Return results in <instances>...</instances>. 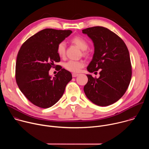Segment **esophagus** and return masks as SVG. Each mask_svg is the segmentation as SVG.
Returning <instances> with one entry per match:
<instances>
[{"label":"esophagus","instance_id":"34e87169","mask_svg":"<svg viewBox=\"0 0 149 149\" xmlns=\"http://www.w3.org/2000/svg\"><path fill=\"white\" fill-rule=\"evenodd\" d=\"M72 77H77V76H78V75H79V74L73 73V74H72Z\"/></svg>","mask_w":149,"mask_h":149}]
</instances>
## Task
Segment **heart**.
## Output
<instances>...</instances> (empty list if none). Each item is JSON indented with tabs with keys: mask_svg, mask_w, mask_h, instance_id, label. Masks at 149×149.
Segmentation results:
<instances>
[{
	"mask_svg": "<svg viewBox=\"0 0 149 149\" xmlns=\"http://www.w3.org/2000/svg\"><path fill=\"white\" fill-rule=\"evenodd\" d=\"M72 43L77 45L81 50L86 51L88 47L87 41L82 36H77L71 39ZM66 45L64 42H61L58 44L56 47V52L60 57H63L65 55ZM85 65V62L83 61H74L70 60L65 63V68L69 71L72 72H78Z\"/></svg>",
	"mask_w": 149,
	"mask_h": 149,
	"instance_id": "1",
	"label": "heart"
}]
</instances>
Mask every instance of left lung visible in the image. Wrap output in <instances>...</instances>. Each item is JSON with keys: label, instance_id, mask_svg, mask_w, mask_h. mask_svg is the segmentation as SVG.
<instances>
[{"label": "left lung", "instance_id": "obj_1", "mask_svg": "<svg viewBox=\"0 0 149 149\" xmlns=\"http://www.w3.org/2000/svg\"><path fill=\"white\" fill-rule=\"evenodd\" d=\"M94 43V53L87 67L90 72L100 70V77L87 74L84 87L87 97L94 104L104 107L120 99L132 78L130 54L124 41L115 33L102 26L83 29Z\"/></svg>", "mask_w": 149, "mask_h": 149}]
</instances>
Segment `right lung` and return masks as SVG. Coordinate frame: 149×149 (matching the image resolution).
Segmentation results:
<instances>
[{"label": "right lung", "mask_w": 149, "mask_h": 149, "mask_svg": "<svg viewBox=\"0 0 149 149\" xmlns=\"http://www.w3.org/2000/svg\"><path fill=\"white\" fill-rule=\"evenodd\" d=\"M72 32L70 30L43 29L28 39L18 52L16 83L28 100L39 107L47 109L56 103L72 79L71 72L61 67L55 77L49 75L51 68L60 61L56 52L58 44Z\"/></svg>", "instance_id": "add662e5"}]
</instances>
